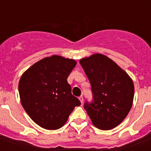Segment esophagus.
Returning a JSON list of instances; mask_svg holds the SVG:
<instances>
[{"instance_id": "1", "label": "esophagus", "mask_w": 151, "mask_h": 151, "mask_svg": "<svg viewBox=\"0 0 151 151\" xmlns=\"http://www.w3.org/2000/svg\"><path fill=\"white\" fill-rule=\"evenodd\" d=\"M78 99H79V101H80V102L82 103H83V101H84V99H83V97H82V96H80L79 97H78Z\"/></svg>"}]
</instances>
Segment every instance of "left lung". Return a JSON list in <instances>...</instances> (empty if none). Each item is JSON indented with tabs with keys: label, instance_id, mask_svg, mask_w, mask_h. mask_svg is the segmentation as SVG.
Instances as JSON below:
<instances>
[{
	"label": "left lung",
	"instance_id": "left-lung-1",
	"mask_svg": "<svg viewBox=\"0 0 151 151\" xmlns=\"http://www.w3.org/2000/svg\"><path fill=\"white\" fill-rule=\"evenodd\" d=\"M91 85L92 102L84 108L92 123L110 130L123 121L132 106L134 88L132 80L114 61L95 54L79 61Z\"/></svg>",
	"mask_w": 151,
	"mask_h": 151
}]
</instances>
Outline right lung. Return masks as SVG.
Returning a JSON list of instances; mask_svg holds the SVG:
<instances>
[{"label": "right lung", "mask_w": 151, "mask_h": 151, "mask_svg": "<svg viewBox=\"0 0 151 151\" xmlns=\"http://www.w3.org/2000/svg\"><path fill=\"white\" fill-rule=\"evenodd\" d=\"M76 65L73 59L54 55L28 69L19 82L21 104L30 118L48 130L61 128L74 108L81 105L72 94L67 78Z\"/></svg>", "instance_id": "add662e5"}]
</instances>
